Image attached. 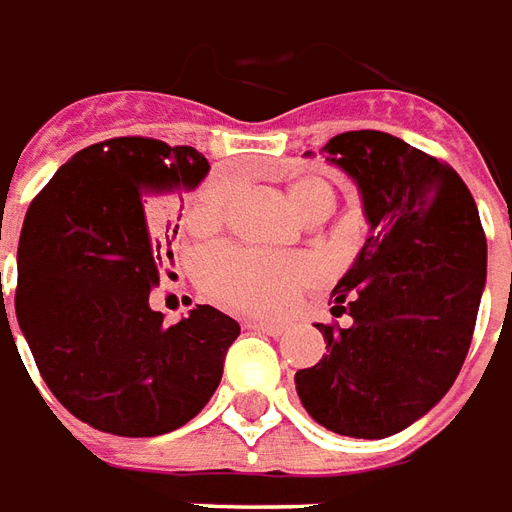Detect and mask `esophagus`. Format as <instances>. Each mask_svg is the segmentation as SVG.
Returning a JSON list of instances; mask_svg holds the SVG:
<instances>
[{"label":"esophagus","instance_id":"34e87169","mask_svg":"<svg viewBox=\"0 0 512 512\" xmlns=\"http://www.w3.org/2000/svg\"><path fill=\"white\" fill-rule=\"evenodd\" d=\"M245 328H250V331L267 333V336H281V333L286 331V325H284V322L256 320V317H248V320H245Z\"/></svg>","mask_w":512,"mask_h":512}]
</instances>
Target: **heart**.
Segmentation results:
<instances>
[{"mask_svg":"<svg viewBox=\"0 0 512 512\" xmlns=\"http://www.w3.org/2000/svg\"><path fill=\"white\" fill-rule=\"evenodd\" d=\"M234 181L217 173L192 192L184 212V223L195 234H206L226 215ZM292 204L306 217L331 212L333 187L320 176H297L289 184ZM314 278V264L300 253H264L250 248H215L198 262V284L228 306L281 314L295 303L297 292Z\"/></svg>","mask_w":512,"mask_h":512,"instance_id":"heart-1","label":"heart"}]
</instances>
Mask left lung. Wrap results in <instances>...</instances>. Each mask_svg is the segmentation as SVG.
<instances>
[{
  "label": "left lung",
  "instance_id": "obj_1",
  "mask_svg": "<svg viewBox=\"0 0 512 512\" xmlns=\"http://www.w3.org/2000/svg\"><path fill=\"white\" fill-rule=\"evenodd\" d=\"M322 157L355 181L369 237L331 295L333 317L353 322L317 325L328 353L297 372L295 389L325 430L386 438L436 408L458 378L488 245L463 179L400 137L336 134Z\"/></svg>",
  "mask_w": 512,
  "mask_h": 512
}]
</instances>
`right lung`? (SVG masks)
<instances>
[{
  "label": "right lung",
  "instance_id": "1",
  "mask_svg": "<svg viewBox=\"0 0 512 512\" xmlns=\"http://www.w3.org/2000/svg\"><path fill=\"white\" fill-rule=\"evenodd\" d=\"M206 173L190 146L112 137L76 151L24 217L18 328L60 405L101 433L179 430L223 378L237 320L198 306L165 325L148 306L165 245L148 234L146 215L168 248L170 223L143 198L190 192Z\"/></svg>",
  "mask_w": 512,
  "mask_h": 512
}]
</instances>
